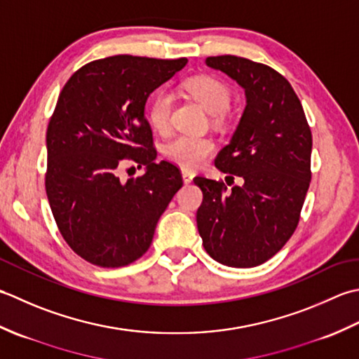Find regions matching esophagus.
<instances>
[{
	"label": "esophagus",
	"instance_id": "obj_1",
	"mask_svg": "<svg viewBox=\"0 0 359 359\" xmlns=\"http://www.w3.org/2000/svg\"><path fill=\"white\" fill-rule=\"evenodd\" d=\"M181 175H182V181H184V184H190V182L194 181V173L184 170Z\"/></svg>",
	"mask_w": 359,
	"mask_h": 359
}]
</instances>
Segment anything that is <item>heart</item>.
Segmentation results:
<instances>
[{
	"instance_id": "1",
	"label": "heart",
	"mask_w": 359,
	"mask_h": 359,
	"mask_svg": "<svg viewBox=\"0 0 359 359\" xmlns=\"http://www.w3.org/2000/svg\"><path fill=\"white\" fill-rule=\"evenodd\" d=\"M184 88L209 114H222L231 105L229 88L214 77H192L184 83ZM172 105L173 97L169 91H159L151 99L147 108V116L153 128L158 131H165L169 128ZM214 149L215 145L209 137L180 135L165 144L164 155L182 169L192 170L198 167Z\"/></svg>"
}]
</instances>
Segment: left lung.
Returning <instances> with one entry per match:
<instances>
[{
	"label": "left lung",
	"mask_w": 359,
	"mask_h": 359,
	"mask_svg": "<svg viewBox=\"0 0 359 359\" xmlns=\"http://www.w3.org/2000/svg\"><path fill=\"white\" fill-rule=\"evenodd\" d=\"M206 65L243 88L246 107L215 167L243 180L223 182L196 177L203 203L196 226L212 259L252 268L279 252L297 228L310 186L311 131L288 80L266 65L243 57H208Z\"/></svg>",
	"instance_id": "left-lung-1"
}]
</instances>
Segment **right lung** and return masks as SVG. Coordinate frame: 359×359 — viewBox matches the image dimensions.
<instances>
[{
  "mask_svg": "<svg viewBox=\"0 0 359 359\" xmlns=\"http://www.w3.org/2000/svg\"><path fill=\"white\" fill-rule=\"evenodd\" d=\"M186 63L107 57L74 72L58 96L46 133V194L63 238L93 265L119 268L145 254L182 186L177 165L155 161L145 104ZM128 158L146 172L122 183L117 170Z\"/></svg>",
  "mask_w": 359,
  "mask_h": 359,
  "instance_id": "add662e5",
  "label": "right lung"
}]
</instances>
